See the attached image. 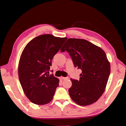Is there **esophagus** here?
<instances>
[{"instance_id": "34e87169", "label": "esophagus", "mask_w": 126, "mask_h": 126, "mask_svg": "<svg viewBox=\"0 0 126 126\" xmlns=\"http://www.w3.org/2000/svg\"><path fill=\"white\" fill-rule=\"evenodd\" d=\"M61 79H69L68 77L65 78V77H63V76H61Z\"/></svg>"}]
</instances>
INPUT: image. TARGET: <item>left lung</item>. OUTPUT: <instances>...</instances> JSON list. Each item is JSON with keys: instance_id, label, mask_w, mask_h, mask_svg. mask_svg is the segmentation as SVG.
<instances>
[{"instance_id": "8db88e82", "label": "left lung", "mask_w": 126, "mask_h": 126, "mask_svg": "<svg viewBox=\"0 0 126 126\" xmlns=\"http://www.w3.org/2000/svg\"><path fill=\"white\" fill-rule=\"evenodd\" d=\"M60 51L68 52L74 65L82 70L79 81L70 79L68 92L72 99L80 106L97 102L105 90L111 71L105 52L87 40L78 38L67 39Z\"/></svg>"}]
</instances>
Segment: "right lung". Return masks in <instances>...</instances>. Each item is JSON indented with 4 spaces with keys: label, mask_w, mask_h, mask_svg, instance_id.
Masks as SVG:
<instances>
[{
    "label": "right lung",
    "mask_w": 126,
    "mask_h": 126,
    "mask_svg": "<svg viewBox=\"0 0 126 126\" xmlns=\"http://www.w3.org/2000/svg\"><path fill=\"white\" fill-rule=\"evenodd\" d=\"M67 39L41 35L32 39L23 49L18 75L24 94L32 103L42 105L52 100L59 79L53 75H49L48 71L54 56Z\"/></svg>",
    "instance_id": "right-lung-1"
}]
</instances>
